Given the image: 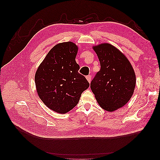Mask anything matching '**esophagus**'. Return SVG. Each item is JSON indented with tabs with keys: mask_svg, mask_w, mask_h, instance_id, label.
<instances>
[{
	"mask_svg": "<svg viewBox=\"0 0 160 160\" xmlns=\"http://www.w3.org/2000/svg\"><path fill=\"white\" fill-rule=\"evenodd\" d=\"M91 77H92V75H88V76H87V77H86V78H87V81H88V82H91Z\"/></svg>",
	"mask_w": 160,
	"mask_h": 160,
	"instance_id": "esophagus-1",
	"label": "esophagus"
}]
</instances>
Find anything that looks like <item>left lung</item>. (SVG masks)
<instances>
[{
    "label": "left lung",
    "mask_w": 160,
    "mask_h": 160,
    "mask_svg": "<svg viewBox=\"0 0 160 160\" xmlns=\"http://www.w3.org/2000/svg\"><path fill=\"white\" fill-rule=\"evenodd\" d=\"M101 68L90 88L98 104L104 110L112 112L130 100L135 87L136 77L128 58L117 48L108 43L93 46Z\"/></svg>",
    "instance_id": "8db88e82"
}]
</instances>
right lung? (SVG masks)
Masks as SVG:
<instances>
[{"instance_id": "1", "label": "right lung", "mask_w": 160, "mask_h": 160, "mask_svg": "<svg viewBox=\"0 0 160 160\" xmlns=\"http://www.w3.org/2000/svg\"><path fill=\"white\" fill-rule=\"evenodd\" d=\"M78 46L72 42L60 43L48 53L35 74L37 93L53 111L65 114L78 103L89 82L78 72L75 61Z\"/></svg>"}]
</instances>
